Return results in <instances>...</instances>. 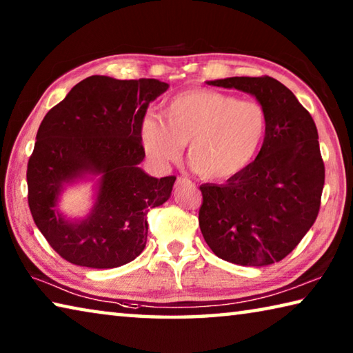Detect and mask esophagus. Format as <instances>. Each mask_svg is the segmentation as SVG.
Returning <instances> with one entry per match:
<instances>
[{
	"mask_svg": "<svg viewBox=\"0 0 353 353\" xmlns=\"http://www.w3.org/2000/svg\"><path fill=\"white\" fill-rule=\"evenodd\" d=\"M190 181L187 177H177V181H176V185H182V183H188Z\"/></svg>",
	"mask_w": 353,
	"mask_h": 353,
	"instance_id": "obj_1",
	"label": "esophagus"
}]
</instances>
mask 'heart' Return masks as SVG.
Instances as JSON below:
<instances>
[{
    "label": "heart",
    "mask_w": 353,
    "mask_h": 353,
    "mask_svg": "<svg viewBox=\"0 0 353 353\" xmlns=\"http://www.w3.org/2000/svg\"><path fill=\"white\" fill-rule=\"evenodd\" d=\"M160 118L143 119L140 137L148 159L166 168L181 157L207 181L236 176L252 162L265 141L268 119L260 104L193 88L166 99Z\"/></svg>",
    "instance_id": "obj_1"
}]
</instances>
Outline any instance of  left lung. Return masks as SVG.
Here are the masks:
<instances>
[{"instance_id":"obj_1","label":"left lung","mask_w":353,"mask_h":353,"mask_svg":"<svg viewBox=\"0 0 353 353\" xmlns=\"http://www.w3.org/2000/svg\"><path fill=\"white\" fill-rule=\"evenodd\" d=\"M208 85L252 94L266 113L259 155L223 185H201L199 225L214 255L240 266L285 259L318 216L325 170L318 129L290 88L270 76H235Z\"/></svg>"}]
</instances>
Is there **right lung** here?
<instances>
[{"instance_id":"right-lung-1","label":"right lung","mask_w":353,"mask_h":353,"mask_svg":"<svg viewBox=\"0 0 353 353\" xmlns=\"http://www.w3.org/2000/svg\"><path fill=\"white\" fill-rule=\"evenodd\" d=\"M157 79L90 76L46 113L28 163V202L50 246L77 266L110 270L146 246V214L170 199L174 176L155 179L140 168V129L149 103L168 90ZM95 181L83 219L58 208L65 188Z\"/></svg>"}]
</instances>
